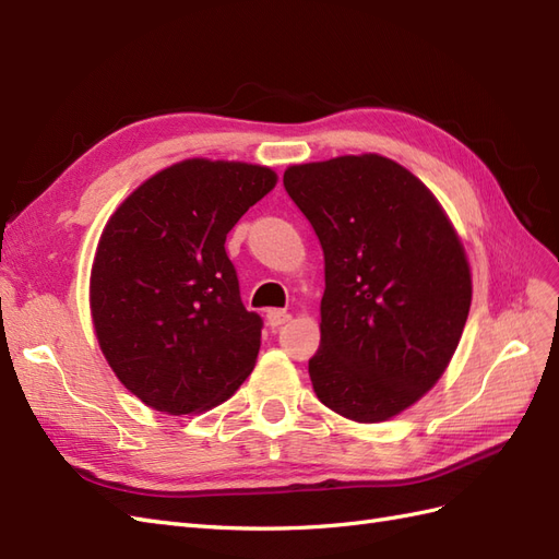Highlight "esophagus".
<instances>
[{"label":"esophagus","mask_w":559,"mask_h":559,"mask_svg":"<svg viewBox=\"0 0 559 559\" xmlns=\"http://www.w3.org/2000/svg\"><path fill=\"white\" fill-rule=\"evenodd\" d=\"M289 319H292L289 312H284V310H267V324L273 326V329L286 324V321H289Z\"/></svg>","instance_id":"1"}]
</instances>
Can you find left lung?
I'll return each instance as SVG.
<instances>
[{"label": "left lung", "instance_id": "1", "mask_svg": "<svg viewBox=\"0 0 559 559\" xmlns=\"http://www.w3.org/2000/svg\"><path fill=\"white\" fill-rule=\"evenodd\" d=\"M284 189L324 249L317 399L364 425L411 408L445 373L471 270L441 202L378 154L286 167Z\"/></svg>", "mask_w": 559, "mask_h": 559}]
</instances>
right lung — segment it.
<instances>
[{
  "label": "right lung",
  "mask_w": 559,
  "mask_h": 559,
  "mask_svg": "<svg viewBox=\"0 0 559 559\" xmlns=\"http://www.w3.org/2000/svg\"><path fill=\"white\" fill-rule=\"evenodd\" d=\"M263 165L189 158L138 186L107 222L91 314L116 378L167 415L210 411L253 370L263 321L242 306L226 235L275 189Z\"/></svg>",
  "instance_id": "obj_1"
}]
</instances>
